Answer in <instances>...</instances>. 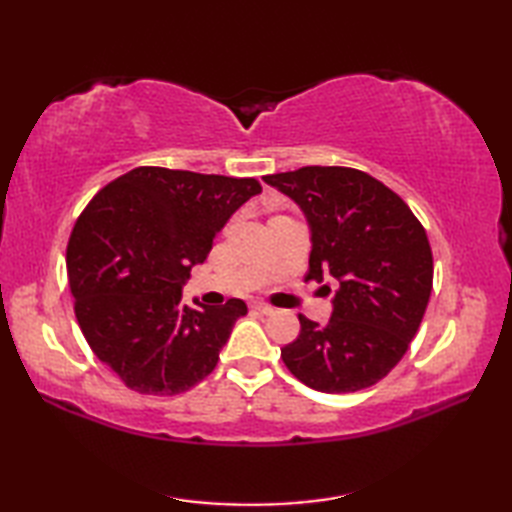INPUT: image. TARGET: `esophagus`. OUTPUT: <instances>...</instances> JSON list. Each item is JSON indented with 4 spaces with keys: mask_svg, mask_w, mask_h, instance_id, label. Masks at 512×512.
Here are the masks:
<instances>
[{
    "mask_svg": "<svg viewBox=\"0 0 512 512\" xmlns=\"http://www.w3.org/2000/svg\"><path fill=\"white\" fill-rule=\"evenodd\" d=\"M250 308H253V310H255V312H259V314H273V312H275V308L266 306V303H262V301H255L253 306H250Z\"/></svg>",
    "mask_w": 512,
    "mask_h": 512,
    "instance_id": "esophagus-1",
    "label": "esophagus"
}]
</instances>
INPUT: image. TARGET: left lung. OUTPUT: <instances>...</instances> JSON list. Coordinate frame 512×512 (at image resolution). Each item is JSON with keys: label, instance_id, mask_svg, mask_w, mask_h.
I'll list each match as a JSON object with an SVG mask.
<instances>
[{"label": "left lung", "instance_id": "left-lung-1", "mask_svg": "<svg viewBox=\"0 0 512 512\" xmlns=\"http://www.w3.org/2000/svg\"><path fill=\"white\" fill-rule=\"evenodd\" d=\"M264 182L306 215L312 239L306 279L339 281L328 325L299 314L301 332L281 358L292 376L323 394L376 385L405 356L427 310L433 286L427 233L400 195L365 171L301 167Z\"/></svg>", "mask_w": 512, "mask_h": 512}]
</instances>
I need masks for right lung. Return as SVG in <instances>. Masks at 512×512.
<instances>
[{"label":"right lung","instance_id":"right-lung-1","mask_svg":"<svg viewBox=\"0 0 512 512\" xmlns=\"http://www.w3.org/2000/svg\"><path fill=\"white\" fill-rule=\"evenodd\" d=\"M257 193L255 178L138 167L79 215L65 253L76 321L129 389L176 396L215 369L248 308L242 299L187 306L182 286L228 217Z\"/></svg>","mask_w":512,"mask_h":512}]
</instances>
